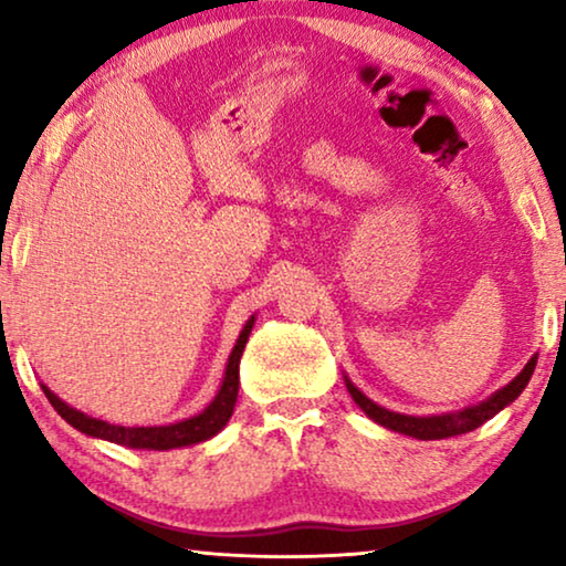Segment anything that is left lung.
Here are the masks:
<instances>
[{
  "label": "left lung",
  "mask_w": 566,
  "mask_h": 566,
  "mask_svg": "<svg viewBox=\"0 0 566 566\" xmlns=\"http://www.w3.org/2000/svg\"><path fill=\"white\" fill-rule=\"evenodd\" d=\"M536 360H538V355H533V358L525 363V368L521 370V374H517L507 386H502L500 391H494L490 399H484L474 407H467V409H461V412H451V415H432V417L399 415V412H391V409L378 407L376 401H370L366 394H363L347 376H345V386H347V391H350L355 405H358L374 422L384 424V428H389L394 432H401V436H412L420 440H440V438H453V436H463V432L476 430L479 424L492 420L500 409H505L510 401H515L517 397H521L523 389L531 381L533 368H536Z\"/></svg>",
  "instance_id": "1"
}]
</instances>
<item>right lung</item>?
<instances>
[{
	"label": "right lung",
	"mask_w": 566,
	"mask_h": 566,
	"mask_svg": "<svg viewBox=\"0 0 566 566\" xmlns=\"http://www.w3.org/2000/svg\"><path fill=\"white\" fill-rule=\"evenodd\" d=\"M254 316L244 324V329L239 332V339L234 350L229 355L227 374H223L221 389L216 394L211 405H208L203 412L196 417H188V420L175 422V424H154V428H126V424H111L105 420H97V417H90L80 412V409L69 407L66 401H61L56 394H53L49 386H43V394L49 397L53 409L64 417V420L76 428L84 436L111 440V443L128 446V448H146V451H169V448H185L203 443V440L213 438L216 432L223 430V424L229 422L231 412H234L237 394H239V358H242L247 339H250Z\"/></svg>",
	"instance_id": "1"
}]
</instances>
